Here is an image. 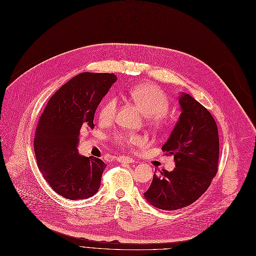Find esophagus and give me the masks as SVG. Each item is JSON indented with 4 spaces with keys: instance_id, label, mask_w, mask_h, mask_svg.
<instances>
[{
    "instance_id": "1",
    "label": "esophagus",
    "mask_w": 256,
    "mask_h": 256,
    "mask_svg": "<svg viewBox=\"0 0 256 256\" xmlns=\"http://www.w3.org/2000/svg\"><path fill=\"white\" fill-rule=\"evenodd\" d=\"M116 160L118 162H123V164H132V162H134V160H133V158L128 157V156H123V155L118 156L116 158Z\"/></svg>"
}]
</instances>
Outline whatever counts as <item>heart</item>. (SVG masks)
<instances>
[{
	"mask_svg": "<svg viewBox=\"0 0 256 256\" xmlns=\"http://www.w3.org/2000/svg\"><path fill=\"white\" fill-rule=\"evenodd\" d=\"M129 96L136 103L142 110L147 114V122L154 127H164L168 123L166 112L170 108L168 96L162 90L151 83L138 84L130 88ZM118 110V100L109 98L102 105L99 120L103 124H109L114 120ZM112 140L120 147L131 148L142 142V136L132 132H116L112 136Z\"/></svg>",
	"mask_w": 256,
	"mask_h": 256,
	"instance_id": "b5f03b06",
	"label": "heart"
}]
</instances>
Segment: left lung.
I'll return each instance as SVG.
<instances>
[{
  "mask_svg": "<svg viewBox=\"0 0 256 256\" xmlns=\"http://www.w3.org/2000/svg\"><path fill=\"white\" fill-rule=\"evenodd\" d=\"M182 112L168 140L162 147L173 155L176 166L154 174L144 194L147 201L164 210L186 208L208 188L218 170V132L210 112L192 96L179 98Z\"/></svg>",
  "mask_w": 256,
  "mask_h": 256,
  "instance_id": "1",
  "label": "left lung"
}]
</instances>
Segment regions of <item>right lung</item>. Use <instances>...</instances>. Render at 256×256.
Here are the masks:
<instances>
[{
  "label": "right lung",
  "instance_id": "1",
  "mask_svg": "<svg viewBox=\"0 0 256 256\" xmlns=\"http://www.w3.org/2000/svg\"><path fill=\"white\" fill-rule=\"evenodd\" d=\"M116 81L109 72H82L48 100L34 138L38 166L54 192L70 200L88 199L98 192L106 164L78 154L80 131L94 129V116Z\"/></svg>",
  "mask_w": 256,
  "mask_h": 256
}]
</instances>
